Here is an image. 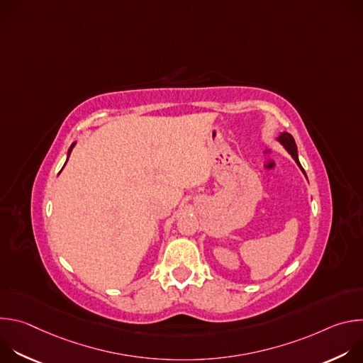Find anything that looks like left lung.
Instances as JSON below:
<instances>
[{
    "mask_svg": "<svg viewBox=\"0 0 363 363\" xmlns=\"http://www.w3.org/2000/svg\"><path fill=\"white\" fill-rule=\"evenodd\" d=\"M276 140L279 142V143H281L283 145V147L291 155V158L294 160V162L297 164V167L301 169V172L304 174V177H306V172H304V169L301 168V165H300V161H298V153H297V146H296V142H294V139H293V136L290 135V133H287V132H281L280 135H279V138H276ZM307 178V177H306Z\"/></svg>",
    "mask_w": 363,
    "mask_h": 363,
    "instance_id": "obj_1",
    "label": "left lung"
}]
</instances>
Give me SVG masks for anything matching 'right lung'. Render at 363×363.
<instances>
[{
  "mask_svg": "<svg viewBox=\"0 0 363 363\" xmlns=\"http://www.w3.org/2000/svg\"><path fill=\"white\" fill-rule=\"evenodd\" d=\"M76 143H77V142H73V143H72V146H70V147H69V150H67V160H66V164H67V161H69V157H70V153H72V149L76 146ZM66 164H65V165H66ZM63 168H65V167H63ZM60 172H62V171H60Z\"/></svg>",
  "mask_w": 363,
  "mask_h": 363,
  "instance_id": "add662e5",
  "label": "right lung"
}]
</instances>
